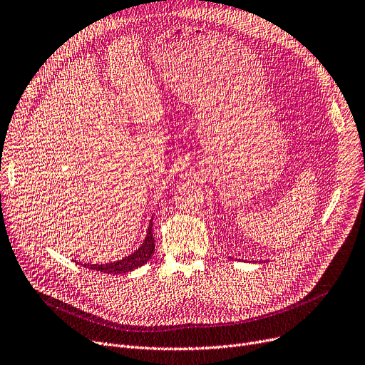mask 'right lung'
<instances>
[{
  "instance_id": "obj_1",
  "label": "right lung",
  "mask_w": 365,
  "mask_h": 365,
  "mask_svg": "<svg viewBox=\"0 0 365 365\" xmlns=\"http://www.w3.org/2000/svg\"><path fill=\"white\" fill-rule=\"evenodd\" d=\"M155 251V240L153 235V218L150 222V227L147 230V237H145L143 244L130 255L121 258L115 262H108V264H83V267L89 270H96V272H103L107 274H121V273H129L138 267L147 264L151 257L154 255Z\"/></svg>"
}]
</instances>
